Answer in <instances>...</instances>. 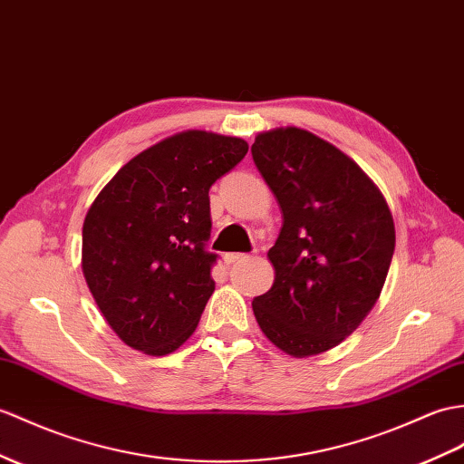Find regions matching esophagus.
Here are the masks:
<instances>
[{
  "label": "esophagus",
  "mask_w": 464,
  "mask_h": 464,
  "mask_svg": "<svg viewBox=\"0 0 464 464\" xmlns=\"http://www.w3.org/2000/svg\"><path fill=\"white\" fill-rule=\"evenodd\" d=\"M249 258H251V255H245V253H227V255H225V263L235 265V263L249 261Z\"/></svg>",
  "instance_id": "34e87169"
}]
</instances>
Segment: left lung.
<instances>
[{"instance_id":"left-lung-1","label":"left lung","mask_w":464,"mask_h":464,"mask_svg":"<svg viewBox=\"0 0 464 464\" xmlns=\"http://www.w3.org/2000/svg\"><path fill=\"white\" fill-rule=\"evenodd\" d=\"M251 154L283 211L268 249L275 283L253 300L255 318L295 358L326 352L378 303L395 249L392 211L353 160L300 128L258 134Z\"/></svg>"}]
</instances>
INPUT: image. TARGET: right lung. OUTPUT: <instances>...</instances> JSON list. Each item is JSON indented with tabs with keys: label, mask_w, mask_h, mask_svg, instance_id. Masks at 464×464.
Instances as JSON below:
<instances>
[{
	"label": "right lung",
	"mask_w": 464,
	"mask_h": 464,
	"mask_svg": "<svg viewBox=\"0 0 464 464\" xmlns=\"http://www.w3.org/2000/svg\"><path fill=\"white\" fill-rule=\"evenodd\" d=\"M245 140L169 136L106 183L82 225V275L109 326L148 355L178 350L215 290L209 188L245 158Z\"/></svg>",
	"instance_id": "obj_1"
}]
</instances>
